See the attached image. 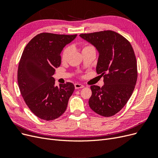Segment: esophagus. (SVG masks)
I'll use <instances>...</instances> for the list:
<instances>
[{
  "label": "esophagus",
  "instance_id": "34e87169",
  "mask_svg": "<svg viewBox=\"0 0 158 158\" xmlns=\"http://www.w3.org/2000/svg\"><path fill=\"white\" fill-rule=\"evenodd\" d=\"M74 87H75V89H80V88H84V85H82V84H79V83H76L75 84H74Z\"/></svg>",
  "mask_w": 158,
  "mask_h": 158
}]
</instances>
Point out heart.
I'll use <instances>...</instances> for the list:
<instances>
[{
    "label": "heart",
    "instance_id": "b5f03b06",
    "mask_svg": "<svg viewBox=\"0 0 158 158\" xmlns=\"http://www.w3.org/2000/svg\"><path fill=\"white\" fill-rule=\"evenodd\" d=\"M92 48H94V47L92 45H85L82 47V52H84L85 51H87V50L90 49H92ZM70 47H66L63 50V51H62V53H61L62 60L66 61V60H67L68 57L69 56V54H70Z\"/></svg>",
    "mask_w": 158,
    "mask_h": 158
}]
</instances>
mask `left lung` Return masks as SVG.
<instances>
[{
  "instance_id": "obj_1",
  "label": "left lung",
  "mask_w": 158,
  "mask_h": 158,
  "mask_svg": "<svg viewBox=\"0 0 158 158\" xmlns=\"http://www.w3.org/2000/svg\"><path fill=\"white\" fill-rule=\"evenodd\" d=\"M80 36L99 52L96 72L103 77L104 85H91L89 107L103 117H111L124 107L135 88L138 77L136 56L125 37L111 30Z\"/></svg>"
}]
</instances>
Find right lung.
<instances>
[{
    "instance_id": "obj_1",
    "label": "right lung",
    "mask_w": 158,
    "mask_h": 158,
    "mask_svg": "<svg viewBox=\"0 0 158 158\" xmlns=\"http://www.w3.org/2000/svg\"><path fill=\"white\" fill-rule=\"evenodd\" d=\"M76 35L41 33L22 52L18 69L19 89L31 111L43 120L61 116L74 90L71 82L55 86L52 76L60 65V52Z\"/></svg>"
}]
</instances>
